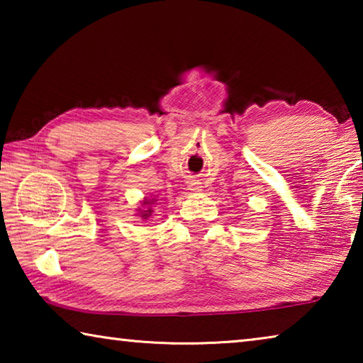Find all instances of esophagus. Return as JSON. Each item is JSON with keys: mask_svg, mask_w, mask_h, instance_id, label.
I'll return each mask as SVG.
<instances>
[{"mask_svg": "<svg viewBox=\"0 0 363 363\" xmlns=\"http://www.w3.org/2000/svg\"><path fill=\"white\" fill-rule=\"evenodd\" d=\"M196 189H199V187H196ZM196 189H192V190H196Z\"/></svg>", "mask_w": 363, "mask_h": 363, "instance_id": "34e87169", "label": "esophagus"}]
</instances>
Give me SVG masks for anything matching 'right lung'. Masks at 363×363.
<instances>
[{
    "label": "right lung",
    "instance_id": "1",
    "mask_svg": "<svg viewBox=\"0 0 363 363\" xmlns=\"http://www.w3.org/2000/svg\"><path fill=\"white\" fill-rule=\"evenodd\" d=\"M155 199H150V196H145V199L140 201V206L138 208V216L140 218V219H149L150 216H152V213H153V210H152V205L155 203Z\"/></svg>",
    "mask_w": 363,
    "mask_h": 363
}]
</instances>
